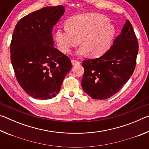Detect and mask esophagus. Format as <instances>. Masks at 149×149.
I'll return each mask as SVG.
<instances>
[{
  "label": "esophagus",
  "mask_w": 149,
  "mask_h": 149,
  "mask_svg": "<svg viewBox=\"0 0 149 149\" xmlns=\"http://www.w3.org/2000/svg\"><path fill=\"white\" fill-rule=\"evenodd\" d=\"M72 64L73 65H78L80 64V62L79 61H77V60H72Z\"/></svg>",
  "instance_id": "esophagus-1"
}]
</instances>
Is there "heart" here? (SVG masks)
<instances>
[{
    "mask_svg": "<svg viewBox=\"0 0 149 149\" xmlns=\"http://www.w3.org/2000/svg\"><path fill=\"white\" fill-rule=\"evenodd\" d=\"M115 33L114 27L107 17L99 14H85L68 19L66 27L56 29L55 39L63 53L70 52L81 40L83 45L77 50L78 55L89 53L91 56L99 57L109 49Z\"/></svg>",
    "mask_w": 149,
    "mask_h": 149,
    "instance_id": "obj_1",
    "label": "heart"
}]
</instances>
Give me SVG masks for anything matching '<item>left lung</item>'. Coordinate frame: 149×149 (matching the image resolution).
<instances>
[{
    "label": "left lung",
    "instance_id": "1",
    "mask_svg": "<svg viewBox=\"0 0 149 149\" xmlns=\"http://www.w3.org/2000/svg\"><path fill=\"white\" fill-rule=\"evenodd\" d=\"M139 44L132 25L126 20L112 46L99 58L83 61L81 86L92 99L103 100L120 90L134 72Z\"/></svg>",
    "mask_w": 149,
    "mask_h": 149
}]
</instances>
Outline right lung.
Returning <instances> with one entry per match:
<instances>
[{
	"mask_svg": "<svg viewBox=\"0 0 149 149\" xmlns=\"http://www.w3.org/2000/svg\"><path fill=\"white\" fill-rule=\"evenodd\" d=\"M64 7L47 6L17 22L10 43V60L16 79L34 99L47 100L59 93L72 68L71 60L54 47L52 31Z\"/></svg>",
	"mask_w": 149,
	"mask_h": 149,
	"instance_id": "obj_1",
	"label": "right lung"
}]
</instances>
